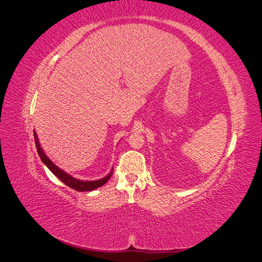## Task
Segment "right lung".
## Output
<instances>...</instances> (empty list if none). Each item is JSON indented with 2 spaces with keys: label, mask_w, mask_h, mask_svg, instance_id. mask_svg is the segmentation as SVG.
Wrapping results in <instances>:
<instances>
[{
  "label": "right lung",
  "mask_w": 262,
  "mask_h": 262,
  "mask_svg": "<svg viewBox=\"0 0 262 262\" xmlns=\"http://www.w3.org/2000/svg\"><path fill=\"white\" fill-rule=\"evenodd\" d=\"M34 137H35V143H36V147L38 150V154L40 156L41 161L43 162V164L48 167L55 176H57L63 184H66L67 186H69L70 188H72L74 190H77V191H92L94 189H97L100 186L105 185L106 182L110 179L113 175V170L110 171V173L108 176H106L105 178H101L99 180H95V181H82V180H78L73 178L72 176H70L69 173H67L66 171H63L62 169H60L57 165H54L47 155L43 153L42 148L40 147V144H39L38 139H37V134L36 132H34Z\"/></svg>",
  "instance_id": "obj_1"
}]
</instances>
